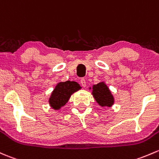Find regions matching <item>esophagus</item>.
<instances>
[{
    "label": "esophagus",
    "instance_id": "obj_1",
    "mask_svg": "<svg viewBox=\"0 0 159 159\" xmlns=\"http://www.w3.org/2000/svg\"><path fill=\"white\" fill-rule=\"evenodd\" d=\"M80 82H81V85H82L83 87H84V88H85V87H86V81H85V79L84 78H81V81H80Z\"/></svg>",
    "mask_w": 159,
    "mask_h": 159
}]
</instances>
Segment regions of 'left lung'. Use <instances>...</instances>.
Returning a JSON list of instances; mask_svg holds the SVG:
<instances>
[{"label":"left lung","mask_w":159,"mask_h":159,"mask_svg":"<svg viewBox=\"0 0 159 159\" xmlns=\"http://www.w3.org/2000/svg\"><path fill=\"white\" fill-rule=\"evenodd\" d=\"M92 95L97 103L101 107H110L114 103V98L109 88L104 82L93 85Z\"/></svg>","instance_id":"1"}]
</instances>
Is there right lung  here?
Here are the masks:
<instances>
[{
	"mask_svg": "<svg viewBox=\"0 0 159 159\" xmlns=\"http://www.w3.org/2000/svg\"><path fill=\"white\" fill-rule=\"evenodd\" d=\"M81 88L79 84L75 81H67L58 83L49 98L50 106L54 110H59L66 104L71 95Z\"/></svg>",
	"mask_w": 159,
	"mask_h": 159,
	"instance_id": "obj_1",
	"label": "right lung"
}]
</instances>
